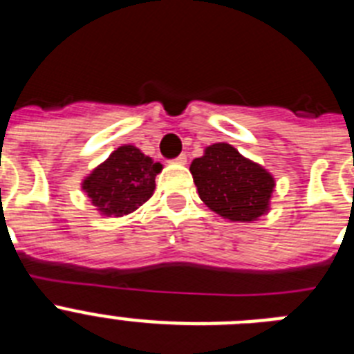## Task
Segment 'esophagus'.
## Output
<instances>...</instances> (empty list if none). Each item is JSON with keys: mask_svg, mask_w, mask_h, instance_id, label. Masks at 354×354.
I'll list each match as a JSON object with an SVG mask.
<instances>
[{"mask_svg": "<svg viewBox=\"0 0 354 354\" xmlns=\"http://www.w3.org/2000/svg\"><path fill=\"white\" fill-rule=\"evenodd\" d=\"M186 154H180V156H177V158L175 159H171V161L174 162H177V165H184V162H186Z\"/></svg>", "mask_w": 354, "mask_h": 354, "instance_id": "1", "label": "esophagus"}]
</instances>
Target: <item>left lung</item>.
<instances>
[{"mask_svg": "<svg viewBox=\"0 0 354 354\" xmlns=\"http://www.w3.org/2000/svg\"><path fill=\"white\" fill-rule=\"evenodd\" d=\"M205 205L230 221H253L270 205L274 180L228 143H214L189 167Z\"/></svg>", "mask_w": 354, "mask_h": 354, "instance_id": "1", "label": "left lung"}]
</instances>
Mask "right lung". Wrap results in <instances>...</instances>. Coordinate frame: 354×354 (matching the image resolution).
<instances>
[{
	"instance_id": "obj_1",
	"label": "right lung",
	"mask_w": 354,
	"mask_h": 354,
	"mask_svg": "<svg viewBox=\"0 0 354 354\" xmlns=\"http://www.w3.org/2000/svg\"><path fill=\"white\" fill-rule=\"evenodd\" d=\"M161 165L133 145L117 149L84 179L83 189L92 204L108 216H124L152 196Z\"/></svg>"
}]
</instances>
